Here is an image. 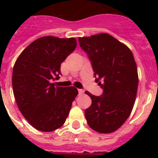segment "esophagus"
<instances>
[{
	"mask_svg": "<svg viewBox=\"0 0 158 158\" xmlns=\"http://www.w3.org/2000/svg\"><path fill=\"white\" fill-rule=\"evenodd\" d=\"M84 93H85V90H83V89H78V93H79V95L84 94Z\"/></svg>",
	"mask_w": 158,
	"mask_h": 158,
	"instance_id": "34e87169",
	"label": "esophagus"
}]
</instances>
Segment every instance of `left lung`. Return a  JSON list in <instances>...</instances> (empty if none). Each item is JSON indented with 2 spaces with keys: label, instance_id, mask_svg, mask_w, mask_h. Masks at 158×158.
I'll return each instance as SVG.
<instances>
[{
  "label": "left lung",
  "instance_id": "left-lung-1",
  "mask_svg": "<svg viewBox=\"0 0 158 158\" xmlns=\"http://www.w3.org/2000/svg\"><path fill=\"white\" fill-rule=\"evenodd\" d=\"M91 61L96 81L104 89L92 99L85 111L89 126L99 133L114 132L131 115L136 98L139 76L134 55L125 44L107 33L78 39Z\"/></svg>",
  "mask_w": 158,
  "mask_h": 158
}]
</instances>
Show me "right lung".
Segmentation results:
<instances>
[{
	"mask_svg": "<svg viewBox=\"0 0 158 158\" xmlns=\"http://www.w3.org/2000/svg\"><path fill=\"white\" fill-rule=\"evenodd\" d=\"M74 38L44 36L32 42L16 59L12 89L19 111L33 127L50 132L61 127L77 96L73 86L58 87L61 63L74 51Z\"/></svg>",
	"mask_w": 158,
	"mask_h": 158,
	"instance_id": "1",
	"label": "right lung"
}]
</instances>
